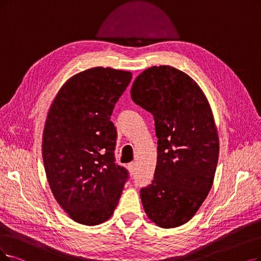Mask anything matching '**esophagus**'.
<instances>
[{
    "mask_svg": "<svg viewBox=\"0 0 261 261\" xmlns=\"http://www.w3.org/2000/svg\"><path fill=\"white\" fill-rule=\"evenodd\" d=\"M127 168H128V171H129L130 173L135 172V170H136V163H135V162L129 163L128 166H127Z\"/></svg>",
    "mask_w": 261,
    "mask_h": 261,
    "instance_id": "obj_1",
    "label": "esophagus"
}]
</instances>
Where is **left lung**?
Instances as JSON below:
<instances>
[{"instance_id":"obj_1","label":"left lung","mask_w":261,"mask_h":261,"mask_svg":"<svg viewBox=\"0 0 261 261\" xmlns=\"http://www.w3.org/2000/svg\"><path fill=\"white\" fill-rule=\"evenodd\" d=\"M130 96L153 114L159 138L154 180L140 192L144 212L156 226L179 227L199 210L214 181L220 139L209 100L192 77L169 65L143 70Z\"/></svg>"}]
</instances>
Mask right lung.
Listing matches in <instances>:
<instances>
[{
	"mask_svg": "<svg viewBox=\"0 0 261 261\" xmlns=\"http://www.w3.org/2000/svg\"><path fill=\"white\" fill-rule=\"evenodd\" d=\"M132 72L93 67L66 80L52 100L43 132L45 172L56 200L72 221L99 225L119 203L127 171L114 163L110 121Z\"/></svg>",
	"mask_w": 261,
	"mask_h": 261,
	"instance_id": "obj_1",
	"label": "right lung"
}]
</instances>
